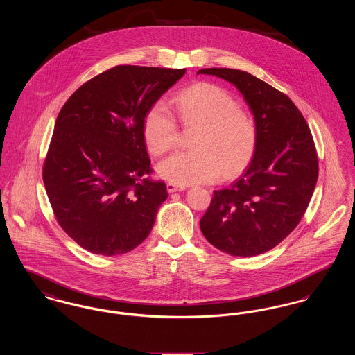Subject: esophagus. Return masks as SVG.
I'll return each mask as SVG.
<instances>
[{"instance_id":"esophagus-1","label":"esophagus","mask_w":355,"mask_h":355,"mask_svg":"<svg viewBox=\"0 0 355 355\" xmlns=\"http://www.w3.org/2000/svg\"><path fill=\"white\" fill-rule=\"evenodd\" d=\"M166 187H168V191H169V193H174V191H181V190H185L186 189V186L178 185V184H173V182H168V184H166Z\"/></svg>"}]
</instances>
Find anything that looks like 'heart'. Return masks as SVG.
<instances>
[{"label": "heart", "mask_w": 355, "mask_h": 355, "mask_svg": "<svg viewBox=\"0 0 355 355\" xmlns=\"http://www.w3.org/2000/svg\"><path fill=\"white\" fill-rule=\"evenodd\" d=\"M175 110L186 126H198L193 150L177 152L158 165V174L178 185L211 182L233 177L252 159L258 129L253 116L236 105L218 85L198 83L175 96ZM148 149L155 155L171 150L178 125L166 103L155 102L142 125Z\"/></svg>", "instance_id": "heart-1"}]
</instances>
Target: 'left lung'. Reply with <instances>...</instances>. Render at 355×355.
Returning a JSON list of instances; mask_svg holds the SVG:
<instances>
[{"label":"left lung","mask_w":355,"mask_h":355,"mask_svg":"<svg viewBox=\"0 0 355 355\" xmlns=\"http://www.w3.org/2000/svg\"><path fill=\"white\" fill-rule=\"evenodd\" d=\"M243 94L258 139L242 175L216 190L200 220L205 238L223 253L253 257L282 242L302 220L318 178V155L309 125L285 93L236 69H201Z\"/></svg>","instance_id":"left-lung-1"}]
</instances>
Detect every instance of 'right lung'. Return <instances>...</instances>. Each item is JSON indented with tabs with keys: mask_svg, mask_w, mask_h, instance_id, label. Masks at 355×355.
I'll list each match as a JSON object with an SVG mask.
<instances>
[{
	"mask_svg": "<svg viewBox=\"0 0 355 355\" xmlns=\"http://www.w3.org/2000/svg\"><path fill=\"white\" fill-rule=\"evenodd\" d=\"M186 69L119 65L81 85L55 119L42 178L58 225L106 257L133 250L168 198L142 133L153 103Z\"/></svg>",
	"mask_w": 355,
	"mask_h": 355,
	"instance_id": "1",
	"label": "right lung"
}]
</instances>
